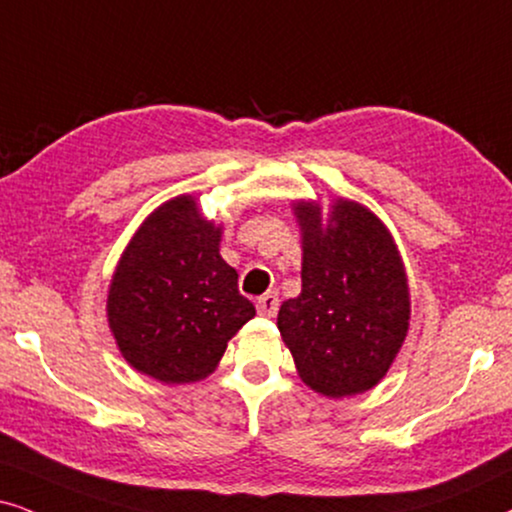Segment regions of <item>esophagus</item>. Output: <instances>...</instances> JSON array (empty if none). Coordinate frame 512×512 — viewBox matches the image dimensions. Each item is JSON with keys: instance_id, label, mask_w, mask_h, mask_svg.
<instances>
[{"instance_id": "34e87169", "label": "esophagus", "mask_w": 512, "mask_h": 512, "mask_svg": "<svg viewBox=\"0 0 512 512\" xmlns=\"http://www.w3.org/2000/svg\"><path fill=\"white\" fill-rule=\"evenodd\" d=\"M278 309V295L276 293H264L262 297H257V312L262 316H274Z\"/></svg>"}]
</instances>
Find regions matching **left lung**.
I'll return each mask as SVG.
<instances>
[{"mask_svg": "<svg viewBox=\"0 0 512 512\" xmlns=\"http://www.w3.org/2000/svg\"><path fill=\"white\" fill-rule=\"evenodd\" d=\"M302 293L276 326L302 383L323 397L368 392L397 359L411 319L404 260L390 229L357 200H295Z\"/></svg>", "mask_w": 512, "mask_h": 512, "instance_id": "8db88e82", "label": "left lung"}]
</instances>
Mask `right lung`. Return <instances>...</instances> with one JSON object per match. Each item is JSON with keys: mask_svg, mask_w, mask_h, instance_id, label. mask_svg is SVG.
Instances as JSON below:
<instances>
[{"mask_svg": "<svg viewBox=\"0 0 512 512\" xmlns=\"http://www.w3.org/2000/svg\"><path fill=\"white\" fill-rule=\"evenodd\" d=\"M224 226L181 193L148 215L120 255L106 314L132 368L165 385L198 383L255 316L238 274L219 255Z\"/></svg>", "mask_w": 512, "mask_h": 512, "instance_id": "1", "label": "right lung"}]
</instances>
